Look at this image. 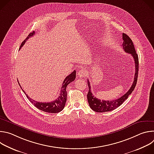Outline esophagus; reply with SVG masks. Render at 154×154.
<instances>
[{"label":"esophagus","instance_id":"esophagus-1","mask_svg":"<svg viewBox=\"0 0 154 154\" xmlns=\"http://www.w3.org/2000/svg\"><path fill=\"white\" fill-rule=\"evenodd\" d=\"M87 75V72L85 70V69H82L80 70L79 72H78V75L82 78V77H86Z\"/></svg>","mask_w":154,"mask_h":154}]
</instances>
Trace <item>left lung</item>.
<instances>
[{
  "instance_id": "8db88e82",
  "label": "left lung",
  "mask_w": 154,
  "mask_h": 154,
  "mask_svg": "<svg viewBox=\"0 0 154 154\" xmlns=\"http://www.w3.org/2000/svg\"><path fill=\"white\" fill-rule=\"evenodd\" d=\"M122 39L124 40L122 43V49L126 53L130 54L133 57L135 61V73L134 77V80L132 83V85L130 87V90L122 96L121 97L112 100H100L98 99L96 97H94L93 93H91V85L89 80H88V85L89 87V91L87 94L88 102L90 105V106L93 111L99 113L106 112L112 111L113 109H116L118 106H119L128 97V96L133 92L135 89V86L137 85V79H138V68H139V61H138V54L136 52L135 49V47L134 43L130 38V37L126 35L125 33H122Z\"/></svg>"
}]
</instances>
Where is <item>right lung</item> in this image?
I'll return each mask as SVG.
<instances>
[{
    "label": "right lung",
    "mask_w": 154,
    "mask_h": 154,
    "mask_svg": "<svg viewBox=\"0 0 154 154\" xmlns=\"http://www.w3.org/2000/svg\"><path fill=\"white\" fill-rule=\"evenodd\" d=\"M33 35H35V32H33L30 33L28 36L26 38V39L22 42L21 45L19 48V49L24 46L25 42L26 41L30 38L31 36H32ZM76 77V71H74L71 74H70L68 76L65 78V79L63 81L62 86H61V89L60 91V94L59 96L58 97L57 99H56L55 100L51 102H36L32 99L30 98L28 95L26 93V92L23 90V88H21V86L20 85V83H19L18 80V83L19 86H20L22 90L23 91V92L26 94L27 97L28 99L30 101V102L33 104L37 108L43 112H45L47 113H57L60 112H61L62 109L64 108L65 106L66 102L67 99V92L66 90V88L68 84H69L71 82L74 81Z\"/></svg>",
    "instance_id": "obj_1"
}]
</instances>
